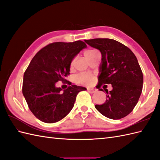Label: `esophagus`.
<instances>
[{
    "label": "esophagus",
    "mask_w": 160,
    "mask_h": 160,
    "mask_svg": "<svg viewBox=\"0 0 160 160\" xmlns=\"http://www.w3.org/2000/svg\"><path fill=\"white\" fill-rule=\"evenodd\" d=\"M87 91L88 92H90V93H94L95 92V90H94L93 88H88Z\"/></svg>",
    "instance_id": "34e87169"
}]
</instances>
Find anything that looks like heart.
Listing matches in <instances>:
<instances>
[{
    "label": "heart",
    "mask_w": 160,
    "mask_h": 160,
    "mask_svg": "<svg viewBox=\"0 0 160 160\" xmlns=\"http://www.w3.org/2000/svg\"><path fill=\"white\" fill-rule=\"evenodd\" d=\"M95 50H87L84 52V55L86 58H87L92 53H93ZM73 64V61L72 62V66ZM94 80V77L90 74H81L77 78V82L82 84H90Z\"/></svg>",
    "instance_id": "b5f03b06"
}]
</instances>
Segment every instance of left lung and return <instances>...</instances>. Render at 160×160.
<instances>
[{"instance_id": "obj_1", "label": "left lung", "mask_w": 160, "mask_h": 160, "mask_svg": "<svg viewBox=\"0 0 160 160\" xmlns=\"http://www.w3.org/2000/svg\"><path fill=\"white\" fill-rule=\"evenodd\" d=\"M84 42L102 53L98 88L103 84L112 87V91H106V102L95 105V108L111 119L124 118L134 108L142 90L143 74L135 54L114 39L98 38Z\"/></svg>"}]
</instances>
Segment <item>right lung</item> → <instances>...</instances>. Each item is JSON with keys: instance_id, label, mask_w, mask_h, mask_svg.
I'll return each instance as SVG.
<instances>
[{"instance_id": "right-lung-1", "label": "right lung", "mask_w": 160, "mask_h": 160, "mask_svg": "<svg viewBox=\"0 0 160 160\" xmlns=\"http://www.w3.org/2000/svg\"><path fill=\"white\" fill-rule=\"evenodd\" d=\"M85 48L87 44L82 41L54 42L32 58L24 74L22 93L30 110L40 121H61L73 108L78 93L86 90L73 84L61 91L55 86L58 81L67 82L72 59Z\"/></svg>"}]
</instances>
